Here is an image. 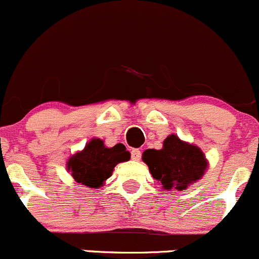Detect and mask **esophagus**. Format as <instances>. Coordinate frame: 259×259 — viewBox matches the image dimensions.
I'll list each match as a JSON object with an SVG mask.
<instances>
[{
  "mask_svg": "<svg viewBox=\"0 0 259 259\" xmlns=\"http://www.w3.org/2000/svg\"><path fill=\"white\" fill-rule=\"evenodd\" d=\"M141 157V152L139 149H133L132 150V159L135 160V161H139Z\"/></svg>",
  "mask_w": 259,
  "mask_h": 259,
  "instance_id": "34e87169",
  "label": "esophagus"
}]
</instances>
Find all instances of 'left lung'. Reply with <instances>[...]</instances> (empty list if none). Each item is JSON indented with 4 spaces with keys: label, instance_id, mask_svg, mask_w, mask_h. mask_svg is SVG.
I'll use <instances>...</instances> for the list:
<instances>
[{
    "label": "left lung",
    "instance_id": "obj_1",
    "mask_svg": "<svg viewBox=\"0 0 259 259\" xmlns=\"http://www.w3.org/2000/svg\"><path fill=\"white\" fill-rule=\"evenodd\" d=\"M143 161L165 191L186 190L202 179L208 167L203 151L175 134L165 139L160 150L148 149L144 151Z\"/></svg>",
    "mask_w": 259,
    "mask_h": 259
}]
</instances>
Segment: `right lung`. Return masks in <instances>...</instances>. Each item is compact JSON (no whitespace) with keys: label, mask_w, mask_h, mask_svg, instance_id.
<instances>
[{"label":"right lung","mask_w":259,"mask_h":259,"mask_svg":"<svg viewBox=\"0 0 259 259\" xmlns=\"http://www.w3.org/2000/svg\"><path fill=\"white\" fill-rule=\"evenodd\" d=\"M130 152L122 144L107 148L104 141L93 138L83 150L77 151L68 159L67 170L73 179L91 189H99L113 174L119 162L129 161Z\"/></svg>","instance_id":"obj_1"}]
</instances>
